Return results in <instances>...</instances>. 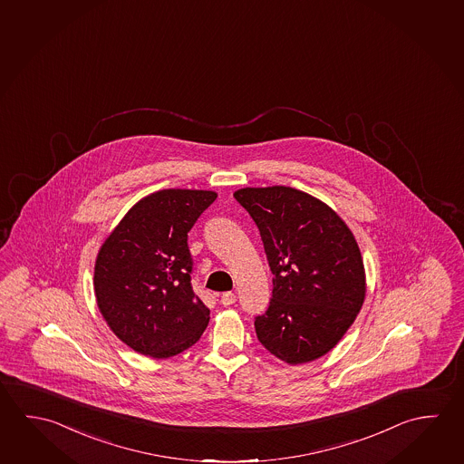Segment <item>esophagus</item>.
<instances>
[{"label": "esophagus", "instance_id": "esophagus-1", "mask_svg": "<svg viewBox=\"0 0 464 464\" xmlns=\"http://www.w3.org/2000/svg\"><path fill=\"white\" fill-rule=\"evenodd\" d=\"M220 301H221V304H223V306H229V304H233V303H235L236 295H235V293H231V292L223 293V295H221Z\"/></svg>", "mask_w": 464, "mask_h": 464}]
</instances>
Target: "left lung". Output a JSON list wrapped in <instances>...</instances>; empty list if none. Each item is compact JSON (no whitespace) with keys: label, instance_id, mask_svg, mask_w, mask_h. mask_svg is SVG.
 <instances>
[{"label":"left lung","instance_id":"1","mask_svg":"<svg viewBox=\"0 0 464 464\" xmlns=\"http://www.w3.org/2000/svg\"><path fill=\"white\" fill-rule=\"evenodd\" d=\"M233 196L257 225L274 276L268 309L254 321L257 339L288 365L323 357L365 301L355 236L329 205L298 188H244Z\"/></svg>","mask_w":464,"mask_h":464}]
</instances>
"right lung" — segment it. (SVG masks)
Instances as JSON below:
<instances>
[{"instance_id": "right-lung-1", "label": "right lung", "mask_w": 464, "mask_h": 464, "mask_svg": "<svg viewBox=\"0 0 464 464\" xmlns=\"http://www.w3.org/2000/svg\"><path fill=\"white\" fill-rule=\"evenodd\" d=\"M213 190L163 188L143 197L107 236L94 264V295L111 331L141 355L169 358L204 334L210 309L192 285L188 233Z\"/></svg>"}]
</instances>
